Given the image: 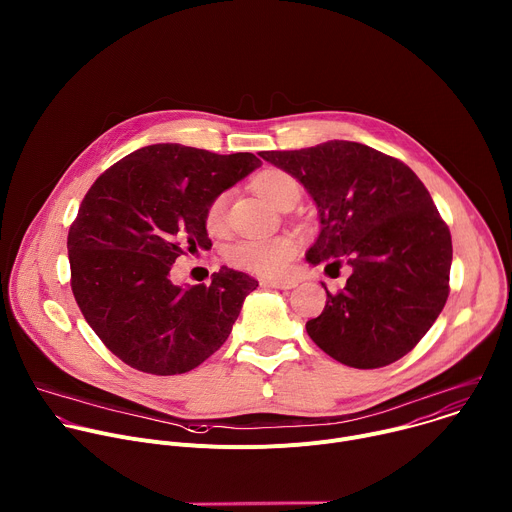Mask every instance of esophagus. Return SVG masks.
Segmentation results:
<instances>
[{"instance_id": "esophagus-1", "label": "esophagus", "mask_w": 512, "mask_h": 512, "mask_svg": "<svg viewBox=\"0 0 512 512\" xmlns=\"http://www.w3.org/2000/svg\"><path fill=\"white\" fill-rule=\"evenodd\" d=\"M261 285L275 287V289H291V287L298 285V281L289 279V277H285V279H261Z\"/></svg>"}]
</instances>
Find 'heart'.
I'll use <instances>...</instances> for the list:
<instances>
[{
  "instance_id": "1",
  "label": "heart",
  "mask_w": 512,
  "mask_h": 512,
  "mask_svg": "<svg viewBox=\"0 0 512 512\" xmlns=\"http://www.w3.org/2000/svg\"><path fill=\"white\" fill-rule=\"evenodd\" d=\"M253 188L271 204L285 208L296 204L300 198V182L285 170L269 168L253 178ZM229 194H216L204 212V223L210 231H218L225 225ZM300 251V241L294 235H275V237H247L229 247L227 259L247 271L257 275L275 277L281 275L289 261Z\"/></svg>"
}]
</instances>
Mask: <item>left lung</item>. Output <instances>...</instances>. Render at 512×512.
Instances as JSON below:
<instances>
[{
	"instance_id": "1",
	"label": "left lung",
	"mask_w": 512,
	"mask_h": 512,
	"mask_svg": "<svg viewBox=\"0 0 512 512\" xmlns=\"http://www.w3.org/2000/svg\"><path fill=\"white\" fill-rule=\"evenodd\" d=\"M259 156L298 178L318 206L322 227L306 259L352 269L338 294L324 287L310 338L352 369H381L413 350L446 306L452 267L450 229L423 182L356 141Z\"/></svg>"
}]
</instances>
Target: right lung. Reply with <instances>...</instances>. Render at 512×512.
<instances>
[{
	"label": "right lung",
	"instance_id": "add662e5",
	"mask_svg": "<svg viewBox=\"0 0 512 512\" xmlns=\"http://www.w3.org/2000/svg\"><path fill=\"white\" fill-rule=\"evenodd\" d=\"M261 166L253 154L218 156L156 143L105 170L68 231L70 287L101 342L131 369L182 375L225 344L259 281L223 267L210 283L174 285L184 251L210 249V200Z\"/></svg>",
	"mask_w": 512,
	"mask_h": 512
}]
</instances>
